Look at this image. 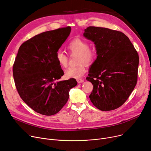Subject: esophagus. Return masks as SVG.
<instances>
[{"instance_id":"34e87169","label":"esophagus","mask_w":151,"mask_h":151,"mask_svg":"<svg viewBox=\"0 0 151 151\" xmlns=\"http://www.w3.org/2000/svg\"><path fill=\"white\" fill-rule=\"evenodd\" d=\"M76 81L78 83H81L84 82V80H82V79H77Z\"/></svg>"}]
</instances>
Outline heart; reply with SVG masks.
I'll return each mask as SVG.
<instances>
[{
    "label": "heart",
    "instance_id": "b5f03b06",
    "mask_svg": "<svg viewBox=\"0 0 151 151\" xmlns=\"http://www.w3.org/2000/svg\"><path fill=\"white\" fill-rule=\"evenodd\" d=\"M67 50L71 55H77L76 62L78 64L69 67L65 71L67 78H79L86 72V64L92 63L97 57L96 50L89 47V43L81 38H75L67 45ZM55 59L60 67L65 68L68 65V57L63 51L59 50L55 54Z\"/></svg>",
    "mask_w": 151,
    "mask_h": 151
}]
</instances>
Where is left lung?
Here are the masks:
<instances>
[{
	"mask_svg": "<svg viewBox=\"0 0 151 151\" xmlns=\"http://www.w3.org/2000/svg\"><path fill=\"white\" fill-rule=\"evenodd\" d=\"M83 35L94 43L97 54L86 78L93 86L90 100L101 111L118 108L137 84L138 54L120 31L89 26Z\"/></svg>",
	"mask_w": 151,
	"mask_h": 151,
	"instance_id": "8db88e82",
	"label": "left lung"
}]
</instances>
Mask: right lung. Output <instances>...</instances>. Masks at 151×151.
I'll use <instances>...</instances> for the list:
<instances>
[{
    "label": "right lung",
    "instance_id": "1",
    "mask_svg": "<svg viewBox=\"0 0 151 151\" xmlns=\"http://www.w3.org/2000/svg\"><path fill=\"white\" fill-rule=\"evenodd\" d=\"M71 32L70 26L46 31L24 42L13 66L16 88L22 100L35 112L58 113L77 85L74 78L60 81L63 75L55 54Z\"/></svg>",
    "mask_w": 151,
    "mask_h": 151
}]
</instances>
